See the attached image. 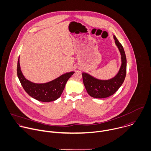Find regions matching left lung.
<instances>
[{"mask_svg": "<svg viewBox=\"0 0 151 151\" xmlns=\"http://www.w3.org/2000/svg\"><path fill=\"white\" fill-rule=\"evenodd\" d=\"M115 43L121 54V65L117 74L108 80H101L85 73H82L83 80L88 94L96 99H104L113 95L122 86L126 76L127 58L124 48L114 35Z\"/></svg>", "mask_w": 151, "mask_h": 151, "instance_id": "left-lung-1", "label": "left lung"}]
</instances>
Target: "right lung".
<instances>
[{"label": "right lung", "instance_id": "add662e5", "mask_svg": "<svg viewBox=\"0 0 151 151\" xmlns=\"http://www.w3.org/2000/svg\"><path fill=\"white\" fill-rule=\"evenodd\" d=\"M19 61V57L17 73L23 88L30 97L42 102H46L57 100L61 96L68 80L74 73V71L64 73L46 83H35L24 77L21 71Z\"/></svg>", "mask_w": 151, "mask_h": 151}]
</instances>
